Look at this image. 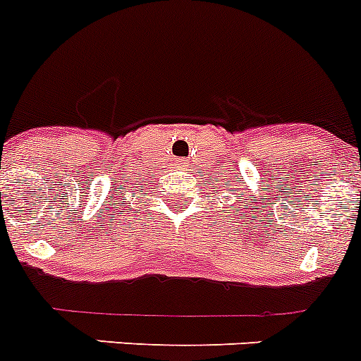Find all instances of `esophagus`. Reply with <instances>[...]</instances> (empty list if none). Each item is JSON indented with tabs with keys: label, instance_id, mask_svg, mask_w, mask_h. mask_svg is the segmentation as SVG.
<instances>
[{
	"label": "esophagus",
	"instance_id": "obj_1",
	"mask_svg": "<svg viewBox=\"0 0 361 361\" xmlns=\"http://www.w3.org/2000/svg\"><path fill=\"white\" fill-rule=\"evenodd\" d=\"M180 164H184V162H183V161H180Z\"/></svg>",
	"mask_w": 361,
	"mask_h": 361
}]
</instances>
